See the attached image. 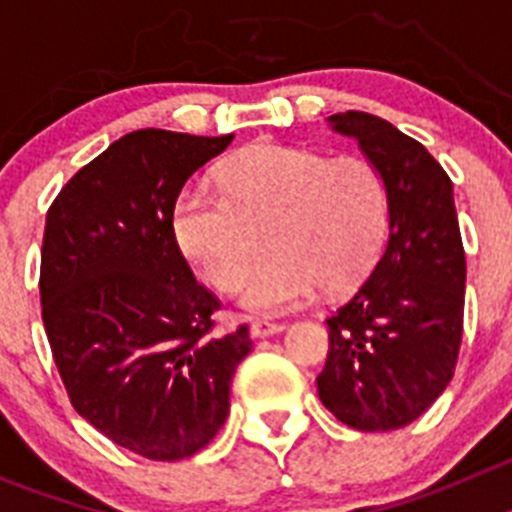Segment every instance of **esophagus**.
<instances>
[{"mask_svg":"<svg viewBox=\"0 0 512 512\" xmlns=\"http://www.w3.org/2000/svg\"><path fill=\"white\" fill-rule=\"evenodd\" d=\"M284 323H277V320H269V318H259L253 320L251 325V336L253 338H269V336H277L282 333Z\"/></svg>","mask_w":512,"mask_h":512,"instance_id":"esophagus-1","label":"esophagus"}]
</instances>
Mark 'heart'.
I'll use <instances>...</instances> for the list:
<instances>
[{"mask_svg":"<svg viewBox=\"0 0 512 512\" xmlns=\"http://www.w3.org/2000/svg\"><path fill=\"white\" fill-rule=\"evenodd\" d=\"M223 192L189 184L174 202V238L194 271L233 292L264 253H274L243 292L256 312L302 305L323 284L348 292L369 277L390 235L392 194L366 156H328L259 143L220 169Z\"/></svg>","mask_w":512,"mask_h":512,"instance_id":"1","label":"heart"}]
</instances>
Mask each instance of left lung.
Wrapping results in <instances>:
<instances>
[{
    "instance_id": "8db88e82",
    "label": "left lung",
    "mask_w": 512,
    "mask_h": 512,
    "mask_svg": "<svg viewBox=\"0 0 512 512\" xmlns=\"http://www.w3.org/2000/svg\"><path fill=\"white\" fill-rule=\"evenodd\" d=\"M330 122L384 171L392 223L369 279L325 320L318 395L356 431H395L431 408L459 359L467 259L454 192L423 143L392 122L356 110Z\"/></svg>"
}]
</instances>
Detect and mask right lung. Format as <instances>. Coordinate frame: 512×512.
<instances>
[{
  "instance_id": "right-lung-1",
  "label": "right lung",
  "mask_w": 512,
  "mask_h": 512,
  "mask_svg": "<svg viewBox=\"0 0 512 512\" xmlns=\"http://www.w3.org/2000/svg\"><path fill=\"white\" fill-rule=\"evenodd\" d=\"M230 140L122 135L45 215L40 315L66 395L112 443L153 461L205 449L253 348L246 323L217 336L223 302L194 279L171 225L189 176Z\"/></svg>"
}]
</instances>
